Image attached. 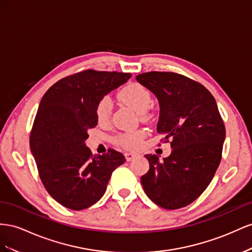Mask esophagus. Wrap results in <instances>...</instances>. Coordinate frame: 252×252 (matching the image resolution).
<instances>
[{
  "instance_id": "34e87169",
  "label": "esophagus",
  "mask_w": 252,
  "mask_h": 252,
  "mask_svg": "<svg viewBox=\"0 0 252 252\" xmlns=\"http://www.w3.org/2000/svg\"><path fill=\"white\" fill-rule=\"evenodd\" d=\"M125 156H126V159L127 161H131V160L134 159V158L139 156V154L134 153V152H126V153H125Z\"/></svg>"
}]
</instances>
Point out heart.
I'll use <instances>...</instances> for the list:
<instances>
[{"label": "heart", "mask_w": 252, "mask_h": 252, "mask_svg": "<svg viewBox=\"0 0 252 252\" xmlns=\"http://www.w3.org/2000/svg\"><path fill=\"white\" fill-rule=\"evenodd\" d=\"M118 98L121 102L130 106L137 114H145L152 102V97L148 89L139 83H128L118 93ZM113 110L112 100L110 97H103L96 106V117L101 124L110 120ZM146 133L143 131H133L120 134L116 138L117 143L127 149L138 148L145 138Z\"/></svg>", "instance_id": "heart-1"}]
</instances>
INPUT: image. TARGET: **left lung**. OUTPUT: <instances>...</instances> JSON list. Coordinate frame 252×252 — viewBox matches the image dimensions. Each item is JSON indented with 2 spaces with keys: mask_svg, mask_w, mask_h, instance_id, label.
<instances>
[{
  "mask_svg": "<svg viewBox=\"0 0 252 252\" xmlns=\"http://www.w3.org/2000/svg\"><path fill=\"white\" fill-rule=\"evenodd\" d=\"M136 80L159 104L157 133L171 139V154L159 160L147 154L141 176L147 195L161 208L179 209L194 202L211 183L226 138L217 101L204 85L175 73L151 71Z\"/></svg>",
  "mask_w": 252,
  "mask_h": 252,
  "instance_id": "left-lung-1",
  "label": "left lung"
}]
</instances>
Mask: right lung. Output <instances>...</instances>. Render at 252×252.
I'll return each instance as SVG.
<instances>
[{
    "label": "right lung",
    "mask_w": 252,
    "mask_h": 252,
    "mask_svg": "<svg viewBox=\"0 0 252 252\" xmlns=\"http://www.w3.org/2000/svg\"><path fill=\"white\" fill-rule=\"evenodd\" d=\"M131 74L85 70L56 82L42 97L31 134V151L45 189L71 210L96 204L105 193L113 171L125 163L113 149L92 155L89 130L98 124L100 99L118 89Z\"/></svg>",
    "instance_id": "1"
}]
</instances>
